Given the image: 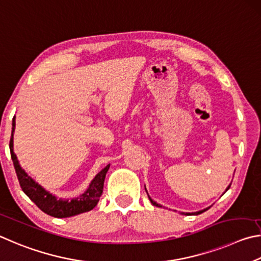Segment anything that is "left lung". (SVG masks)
Here are the masks:
<instances>
[{
    "label": "left lung",
    "mask_w": 261,
    "mask_h": 261,
    "mask_svg": "<svg viewBox=\"0 0 261 261\" xmlns=\"http://www.w3.org/2000/svg\"><path fill=\"white\" fill-rule=\"evenodd\" d=\"M230 188V185L227 187V189H226V191ZM145 191H147V189H145ZM225 191V193H226ZM147 194H148V191H147ZM148 197H149V199H150V202H151V204L152 205H154V206H157V207H162V205L161 204H158L157 202H154V200L150 197V196L148 195ZM210 207H206V208H204V210H202V211H198V212H193V213H185V212H182V214H185V216H190V214H194V216H197V214H200V213H203V212H205L206 211V210H208Z\"/></svg>",
    "instance_id": "1"
}]
</instances>
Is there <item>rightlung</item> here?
<instances>
[{
	"label": "right lung",
	"instance_id": "add662e5",
	"mask_svg": "<svg viewBox=\"0 0 261 261\" xmlns=\"http://www.w3.org/2000/svg\"><path fill=\"white\" fill-rule=\"evenodd\" d=\"M16 128V117L12 119V130L10 139V153L13 162V166L17 173V177L19 180V185L24 193L29 196L32 202H34L41 211L49 214L55 218H68L77 216L80 213L88 212L97 205L100 195L103 193L105 175L109 171L110 165L103 168L98 174L89 184V187L85 193L72 199L58 198L54 194L44 189L42 186L39 185L34 179L27 174L25 170H22L19 162H18L15 151H13V132Z\"/></svg>",
	"mask_w": 261,
	"mask_h": 261
}]
</instances>
